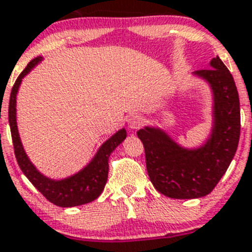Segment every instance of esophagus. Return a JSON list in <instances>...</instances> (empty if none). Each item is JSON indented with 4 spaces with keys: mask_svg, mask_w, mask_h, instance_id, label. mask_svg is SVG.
Here are the masks:
<instances>
[{
    "mask_svg": "<svg viewBox=\"0 0 252 252\" xmlns=\"http://www.w3.org/2000/svg\"><path fill=\"white\" fill-rule=\"evenodd\" d=\"M143 124H144L143 118L139 117V115H132V117H129L128 126L130 129H139L143 126Z\"/></svg>",
    "mask_w": 252,
    "mask_h": 252,
    "instance_id": "obj_1",
    "label": "esophagus"
}]
</instances>
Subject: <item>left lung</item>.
Masks as SVG:
<instances>
[{
    "label": "left lung",
    "mask_w": 252,
    "mask_h": 252,
    "mask_svg": "<svg viewBox=\"0 0 252 252\" xmlns=\"http://www.w3.org/2000/svg\"><path fill=\"white\" fill-rule=\"evenodd\" d=\"M194 74L211 85L214 96V124L207 143L187 150L158 128L146 126L137 132L143 143L151 183L168 198L208 195L227 171L240 141V99L231 72L217 56L211 61V68Z\"/></svg>",
    "instance_id": "8db88e82"
}]
</instances>
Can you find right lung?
Wrapping results in <instances>:
<instances>
[{
  "mask_svg": "<svg viewBox=\"0 0 252 252\" xmlns=\"http://www.w3.org/2000/svg\"><path fill=\"white\" fill-rule=\"evenodd\" d=\"M40 61L41 58L38 57L26 65V68L17 77L14 87L11 90L10 104H8V123H10L11 137H12V143H14L16 161L24 175L50 203L63 208L86 204V203L95 200L104 190L105 184L108 180L109 156L126 138V129H120L119 132L115 133L100 147L93 161L84 170L74 174L73 176H69L63 180H52V179L45 178L44 175H41L26 156L16 126L17 90L20 86L21 80Z\"/></svg>",
  "mask_w": 252,
  "mask_h": 252,
  "instance_id": "obj_1",
  "label": "right lung"
}]
</instances>
